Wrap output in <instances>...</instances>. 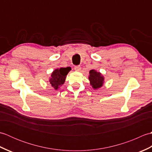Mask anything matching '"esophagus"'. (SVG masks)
<instances>
[{
    "mask_svg": "<svg viewBox=\"0 0 152 152\" xmlns=\"http://www.w3.org/2000/svg\"><path fill=\"white\" fill-rule=\"evenodd\" d=\"M74 69H75L76 71H80V70H81V67H80V66H76L75 67H74Z\"/></svg>",
    "mask_w": 152,
    "mask_h": 152,
    "instance_id": "esophagus-1",
    "label": "esophagus"
}]
</instances>
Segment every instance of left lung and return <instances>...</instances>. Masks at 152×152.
Instances as JSON below:
<instances>
[{
    "instance_id": "8db88e82",
    "label": "left lung",
    "mask_w": 152,
    "mask_h": 152,
    "mask_svg": "<svg viewBox=\"0 0 152 152\" xmlns=\"http://www.w3.org/2000/svg\"><path fill=\"white\" fill-rule=\"evenodd\" d=\"M89 74L88 78L90 82V85L93 89H98L103 86L104 83V77L101 72L92 69L89 71Z\"/></svg>"
}]
</instances>
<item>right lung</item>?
I'll return each mask as SVG.
<instances>
[{
	"instance_id": "obj_1",
	"label": "right lung",
	"mask_w": 152,
	"mask_h": 152,
	"mask_svg": "<svg viewBox=\"0 0 152 152\" xmlns=\"http://www.w3.org/2000/svg\"><path fill=\"white\" fill-rule=\"evenodd\" d=\"M70 70L71 68L69 66L60 68V69L58 68L55 69L51 74V76L49 78V82L51 86L56 90L60 88V87L65 82L66 75Z\"/></svg>"
}]
</instances>
